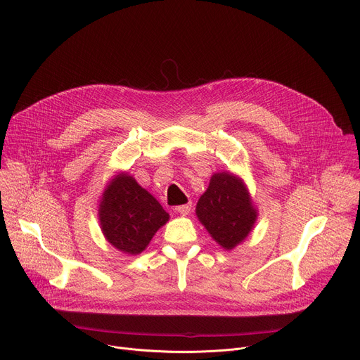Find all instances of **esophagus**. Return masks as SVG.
Segmentation results:
<instances>
[{"label":"esophagus","mask_w":360,"mask_h":360,"mask_svg":"<svg viewBox=\"0 0 360 360\" xmlns=\"http://www.w3.org/2000/svg\"><path fill=\"white\" fill-rule=\"evenodd\" d=\"M191 202H188V203H185V205H179V207H176L175 208V211L178 212V214H181V215H188L189 212H191Z\"/></svg>","instance_id":"esophagus-1"}]
</instances>
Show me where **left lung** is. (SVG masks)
Listing matches in <instances>:
<instances>
[{
  "label": "left lung",
  "mask_w": 360,
  "mask_h": 360,
  "mask_svg": "<svg viewBox=\"0 0 360 360\" xmlns=\"http://www.w3.org/2000/svg\"><path fill=\"white\" fill-rule=\"evenodd\" d=\"M196 215L211 236L225 249L240 243L256 221L249 193L229 172L215 174L196 205Z\"/></svg>",
  "instance_id": "obj_1"
}]
</instances>
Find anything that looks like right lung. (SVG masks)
I'll use <instances>...</instances> for the list:
<instances>
[{
	"mask_svg": "<svg viewBox=\"0 0 360 360\" xmlns=\"http://www.w3.org/2000/svg\"><path fill=\"white\" fill-rule=\"evenodd\" d=\"M99 207V222L105 238L117 249L131 255L141 253L169 219L161 203L127 174H120L110 182Z\"/></svg>",
	"mask_w": 360,
	"mask_h": 360,
	"instance_id": "right-lung-1",
	"label": "right lung"
}]
</instances>
